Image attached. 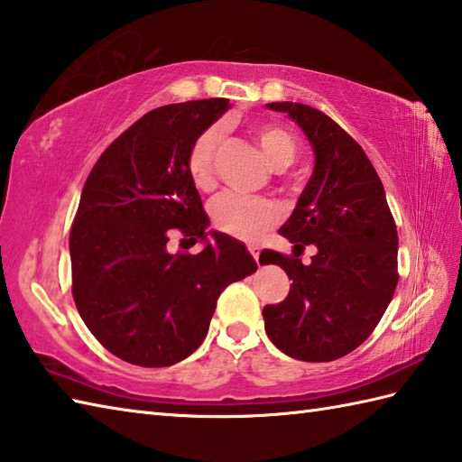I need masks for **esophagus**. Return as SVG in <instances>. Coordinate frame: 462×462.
<instances>
[{
  "label": "esophagus",
  "mask_w": 462,
  "mask_h": 462,
  "mask_svg": "<svg viewBox=\"0 0 462 462\" xmlns=\"http://www.w3.org/2000/svg\"><path fill=\"white\" fill-rule=\"evenodd\" d=\"M248 250H250V254H252V256H254V260H260V248L258 246H254V244H252V246H248Z\"/></svg>",
  "instance_id": "1"
}]
</instances>
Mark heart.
Here are the masks:
<instances>
[{
    "instance_id": "heart-1",
    "label": "heart",
    "mask_w": 462,
    "mask_h": 462,
    "mask_svg": "<svg viewBox=\"0 0 462 462\" xmlns=\"http://www.w3.org/2000/svg\"><path fill=\"white\" fill-rule=\"evenodd\" d=\"M254 134L273 169H286L296 159V141L282 126L263 123L254 126ZM220 136L218 126H210L196 136L190 146L186 172L199 190H210L214 186V152ZM210 218L214 228L226 236L252 242L263 236L280 220V206L262 196L226 192L212 200Z\"/></svg>"
}]
</instances>
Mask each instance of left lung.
<instances>
[{"label": "left lung", "instance_id": "obj_1", "mask_svg": "<svg viewBox=\"0 0 462 462\" xmlns=\"http://www.w3.org/2000/svg\"><path fill=\"white\" fill-rule=\"evenodd\" d=\"M288 113L311 144L316 164L286 224L293 250L318 248L311 263L266 250L291 280L288 298L266 306L273 346L300 361L347 356L377 328L397 288V226L367 154L326 113L301 103H268Z\"/></svg>", "mask_w": 462, "mask_h": 462}]
</instances>
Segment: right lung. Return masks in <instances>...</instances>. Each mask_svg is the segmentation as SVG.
<instances>
[{
  "mask_svg": "<svg viewBox=\"0 0 462 462\" xmlns=\"http://www.w3.org/2000/svg\"><path fill=\"white\" fill-rule=\"evenodd\" d=\"M228 109V99H204L146 113L106 146L83 186L69 236L73 300L101 346L133 365L189 357L224 288L258 270L242 242L206 232L210 220L186 172L196 136ZM174 227L205 248L171 254Z\"/></svg>",
  "mask_w": 462,
  "mask_h": 462,
  "instance_id": "1",
  "label": "right lung"
}]
</instances>
